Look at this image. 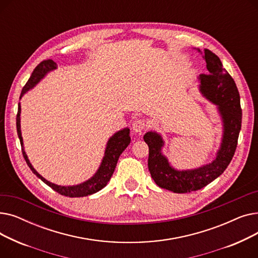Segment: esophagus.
I'll return each mask as SVG.
<instances>
[{"label":"esophagus","mask_w":258,"mask_h":258,"mask_svg":"<svg viewBox=\"0 0 258 258\" xmlns=\"http://www.w3.org/2000/svg\"><path fill=\"white\" fill-rule=\"evenodd\" d=\"M145 121L142 119H137L133 122V131L137 134H142L143 131L146 128Z\"/></svg>","instance_id":"esophagus-1"}]
</instances>
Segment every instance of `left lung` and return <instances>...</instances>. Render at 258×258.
<instances>
[{
	"label": "left lung",
	"mask_w": 258,
	"mask_h": 258,
	"mask_svg": "<svg viewBox=\"0 0 258 258\" xmlns=\"http://www.w3.org/2000/svg\"><path fill=\"white\" fill-rule=\"evenodd\" d=\"M198 51L201 52L200 49ZM203 54L208 74L200 75V91L218 107L223 122V137L216 157L211 163L199 168L178 170L162 154L164 140L160 134L147 132L143 137L150 148L148 169L152 178L159 187L175 194L197 191L220 177L234 156L241 127L240 98L233 78L213 52L205 49Z\"/></svg>",
	"instance_id": "left-lung-1"
}]
</instances>
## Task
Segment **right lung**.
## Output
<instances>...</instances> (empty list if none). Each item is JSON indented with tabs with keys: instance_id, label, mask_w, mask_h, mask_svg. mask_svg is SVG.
Returning <instances> with one entry per match:
<instances>
[{
	"instance_id": "right-lung-1",
	"label": "right lung",
	"mask_w": 258,
	"mask_h": 258,
	"mask_svg": "<svg viewBox=\"0 0 258 258\" xmlns=\"http://www.w3.org/2000/svg\"><path fill=\"white\" fill-rule=\"evenodd\" d=\"M56 68H57L56 62H54L52 59H47V60H44V61L40 62L33 70L30 78L28 79L27 84L23 88L20 99L23 97V95L26 92H28L29 90L33 89L39 83V81L47 75V73H49L50 71L55 70ZM17 131H18V136L20 138L21 145H22L23 156L26 160L27 165L30 167L32 172L36 175L37 178L42 180L45 184L50 186L53 189V190H55L56 192L60 194L61 196L70 197V198L87 197V196L93 195L95 192L101 190L103 187H105L107 182L110 181V179L112 178V175L114 173V170H115V167L117 165V162H118V159H119L120 155L128 146V144L131 142L130 128L125 127V128L121 130V131H118L117 133H115L113 135V136L110 139H108V141L106 143L105 151H104V156H103L102 161H101V164H100L99 168L97 169L96 172H95V174L93 175L92 178H90L86 182L80 183L78 185L60 186V185H56L54 183H51L48 180H46L44 177H42V175H40L33 168L28 157H27V155H26V152L24 150V142H23L22 133H21V103L20 102H19L18 115H17Z\"/></svg>"
}]
</instances>
